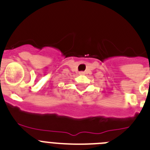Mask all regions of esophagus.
<instances>
[{
    "mask_svg": "<svg viewBox=\"0 0 150 150\" xmlns=\"http://www.w3.org/2000/svg\"><path fill=\"white\" fill-rule=\"evenodd\" d=\"M85 74V73H84V72H82V71H81V72H79V75H83V74Z\"/></svg>",
    "mask_w": 150,
    "mask_h": 150,
    "instance_id": "34e87169",
    "label": "esophagus"
}]
</instances>
